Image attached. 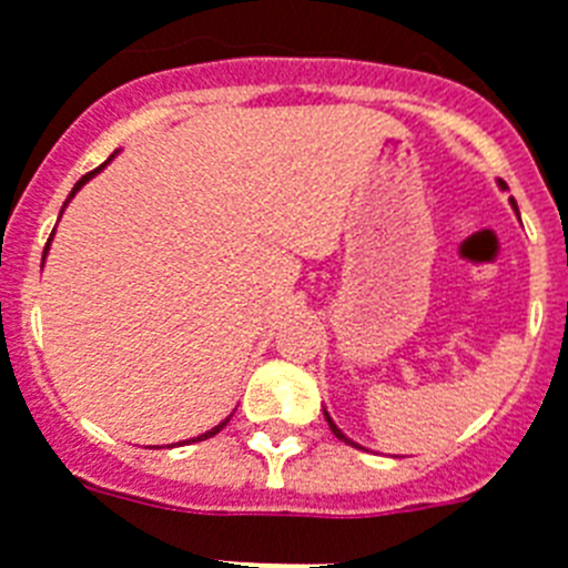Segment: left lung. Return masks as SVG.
Instances as JSON below:
<instances>
[{
  "mask_svg": "<svg viewBox=\"0 0 568 568\" xmlns=\"http://www.w3.org/2000/svg\"><path fill=\"white\" fill-rule=\"evenodd\" d=\"M499 187L505 190V181H499ZM511 204H514V211H517V202H511ZM323 416H326L328 427H332V433H335L337 438H343V442H346V445H352V447H361V445H355V442H352V438H346V436H343V433H341V427H337V424L332 422V418H328V413H326V409H323Z\"/></svg>",
  "mask_w": 568,
  "mask_h": 568,
  "instance_id": "1",
  "label": "left lung"
}]
</instances>
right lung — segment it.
<instances>
[{
    "label": "right lung",
    "mask_w": 568,
    "mask_h": 568,
    "mask_svg": "<svg viewBox=\"0 0 568 568\" xmlns=\"http://www.w3.org/2000/svg\"><path fill=\"white\" fill-rule=\"evenodd\" d=\"M112 159H114V155H109V161H112ZM109 161H106V164H109ZM106 164H100V166H98V170H92V173H85V175H83V179H80V181H78V184H74V190H71V193H69V199H65V204H69V202H71V199H74V193H78V190H80V187H83L85 181L92 179V175H98V173H100V170H103V166H106ZM65 204H63V207H65ZM60 216H63V211H60ZM51 236H54V233H51ZM49 245H51V240H49V242H45V254H49ZM227 422H231V416H227V418H225V422H219V424H216V427H213V430H207V433H202V436H195V438H190V442H204V438H211V436H216V433H219V430H222V427H225V424H227ZM190 442H187V445H190ZM179 445H184V442H179Z\"/></svg>",
    "instance_id": "right-lung-1"
}]
</instances>
